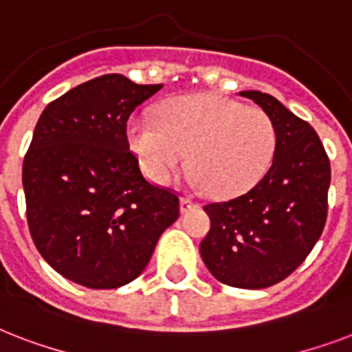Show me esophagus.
Segmentation results:
<instances>
[{"label":"esophagus","instance_id":"obj_1","mask_svg":"<svg viewBox=\"0 0 352 352\" xmlns=\"http://www.w3.org/2000/svg\"><path fill=\"white\" fill-rule=\"evenodd\" d=\"M195 206H197V204L193 203V199H190V197H182L181 199V212H182V214H188V212L195 208Z\"/></svg>","mask_w":352,"mask_h":352}]
</instances>
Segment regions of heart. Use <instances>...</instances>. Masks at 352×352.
<instances>
[{
    "instance_id": "heart-1",
    "label": "heart",
    "mask_w": 352,
    "mask_h": 352,
    "mask_svg": "<svg viewBox=\"0 0 352 352\" xmlns=\"http://www.w3.org/2000/svg\"><path fill=\"white\" fill-rule=\"evenodd\" d=\"M127 142L144 173L170 184L190 153V181L215 199L254 188L270 168L278 133L259 107L215 95L181 96L160 107L159 120L133 117Z\"/></svg>"
}]
</instances>
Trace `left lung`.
<instances>
[{
	"label": "left lung",
	"instance_id": "left-lung-1",
	"mask_svg": "<svg viewBox=\"0 0 352 352\" xmlns=\"http://www.w3.org/2000/svg\"><path fill=\"white\" fill-rule=\"evenodd\" d=\"M272 118L278 142L272 164L239 197L204 206L210 232L201 257L217 281L267 289L294 272L316 245L327 219L331 162L311 124L274 96L241 91Z\"/></svg>",
	"mask_w": 352,
	"mask_h": 352
}]
</instances>
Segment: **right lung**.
Returning a JSON list of instances; mask_svg holds the SVG:
<instances>
[{
	"instance_id": "1",
	"label": "right lung",
	"mask_w": 352,
	"mask_h": 352,
	"mask_svg": "<svg viewBox=\"0 0 352 352\" xmlns=\"http://www.w3.org/2000/svg\"><path fill=\"white\" fill-rule=\"evenodd\" d=\"M160 87L104 74L51 102L34 127L23 160L30 235L58 274L87 289L138 278L179 217V197L144 179L126 135Z\"/></svg>"
}]
</instances>
